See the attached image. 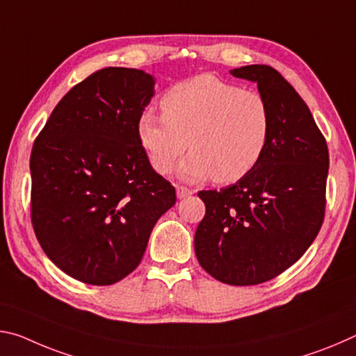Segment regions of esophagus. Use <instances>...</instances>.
<instances>
[{"label":"esophagus","mask_w":356,"mask_h":356,"mask_svg":"<svg viewBox=\"0 0 356 356\" xmlns=\"http://www.w3.org/2000/svg\"><path fill=\"white\" fill-rule=\"evenodd\" d=\"M176 193H177V197H179V200H185V197L191 196L193 193H195V191L190 190V188H186V186H177Z\"/></svg>","instance_id":"34e87169"}]
</instances>
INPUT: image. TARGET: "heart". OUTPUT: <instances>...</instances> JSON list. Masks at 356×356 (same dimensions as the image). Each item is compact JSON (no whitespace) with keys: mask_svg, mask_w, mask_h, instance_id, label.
I'll list each match as a JSON object with an SVG mask.
<instances>
[{"mask_svg":"<svg viewBox=\"0 0 356 356\" xmlns=\"http://www.w3.org/2000/svg\"><path fill=\"white\" fill-rule=\"evenodd\" d=\"M163 114L143 111L136 135L150 166L170 174L179 166L186 182L232 184L262 160L272 138V111L264 95L213 75H197L161 97Z\"/></svg>","mask_w":356,"mask_h":356,"instance_id":"b5f03b06","label":"heart"}]
</instances>
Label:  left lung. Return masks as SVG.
<instances>
[{
  "label": "left lung",
  "mask_w": 356,
  "mask_h": 356,
  "mask_svg": "<svg viewBox=\"0 0 356 356\" xmlns=\"http://www.w3.org/2000/svg\"><path fill=\"white\" fill-rule=\"evenodd\" d=\"M231 75L257 84L272 111V138L248 176L220 191H200L206 216L195 252L215 280L254 286L284 272L314 242L330 159L309 108L278 70L252 64Z\"/></svg>",
  "instance_id": "left-lung-1"
}]
</instances>
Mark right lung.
<instances>
[{
    "label": "right lung",
    "instance_id": "1",
    "mask_svg": "<svg viewBox=\"0 0 356 356\" xmlns=\"http://www.w3.org/2000/svg\"><path fill=\"white\" fill-rule=\"evenodd\" d=\"M154 88L144 70L95 72L64 95L34 141L35 237L56 267L86 284L110 286L134 272L155 222L176 204L136 135Z\"/></svg>",
    "mask_w": 356,
    "mask_h": 356
}]
</instances>
